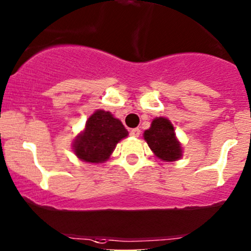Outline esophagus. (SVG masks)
<instances>
[{"instance_id": "obj_1", "label": "esophagus", "mask_w": 251, "mask_h": 251, "mask_svg": "<svg viewBox=\"0 0 251 251\" xmlns=\"http://www.w3.org/2000/svg\"><path fill=\"white\" fill-rule=\"evenodd\" d=\"M130 134L132 137H134V138H137V137H139L140 130L139 128H132V130H130Z\"/></svg>"}]
</instances>
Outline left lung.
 <instances>
[{"label":"left lung","mask_w":251,"mask_h":251,"mask_svg":"<svg viewBox=\"0 0 251 251\" xmlns=\"http://www.w3.org/2000/svg\"><path fill=\"white\" fill-rule=\"evenodd\" d=\"M143 137L153 155L162 161L174 162L182 157V144L176 137L174 125L167 118H155Z\"/></svg>","instance_id":"8db88e82"}]
</instances>
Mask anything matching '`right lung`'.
I'll use <instances>...</instances> for the list:
<instances>
[{
    "mask_svg": "<svg viewBox=\"0 0 251 251\" xmlns=\"http://www.w3.org/2000/svg\"><path fill=\"white\" fill-rule=\"evenodd\" d=\"M127 136L128 132L119 119L111 112L98 109L85 121L83 131L75 137L74 153L87 163H103L111 157L118 143Z\"/></svg>",
    "mask_w": 251,
    "mask_h": 251,
    "instance_id": "right-lung-1",
    "label": "right lung"
}]
</instances>
